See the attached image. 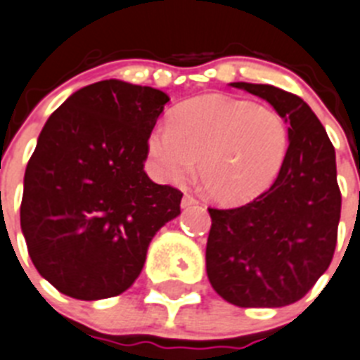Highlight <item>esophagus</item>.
I'll list each match as a JSON object with an SVG mask.
<instances>
[{"instance_id":"1","label":"esophagus","mask_w":360,"mask_h":360,"mask_svg":"<svg viewBox=\"0 0 360 360\" xmlns=\"http://www.w3.org/2000/svg\"><path fill=\"white\" fill-rule=\"evenodd\" d=\"M198 205V199L194 198V195H188L185 194L183 195V199H181V208H192Z\"/></svg>"}]
</instances>
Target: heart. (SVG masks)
Returning <instances> with one entry per match:
<instances>
[{
	"label": "heart",
	"instance_id": "1",
	"mask_svg": "<svg viewBox=\"0 0 360 360\" xmlns=\"http://www.w3.org/2000/svg\"><path fill=\"white\" fill-rule=\"evenodd\" d=\"M289 148L288 126L273 108L226 95L181 104L148 137L153 174L183 185L194 175L217 203H243L269 188Z\"/></svg>",
	"mask_w": 360,
	"mask_h": 360
}]
</instances>
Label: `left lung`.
<instances>
[{"mask_svg": "<svg viewBox=\"0 0 360 360\" xmlns=\"http://www.w3.org/2000/svg\"><path fill=\"white\" fill-rule=\"evenodd\" d=\"M285 120L289 148L271 188L238 208H208L207 274L214 291L240 307L300 300L331 264L340 219L335 148L300 96L267 84L232 82Z\"/></svg>", "mask_w": 360, "mask_h": 360, "instance_id": "left-lung-1", "label": "left lung"}]
</instances>
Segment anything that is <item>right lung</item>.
Returning a JSON list of instances; mask_svg holds the SVG:
<instances>
[{"label": "right lung", "instance_id": "1", "mask_svg": "<svg viewBox=\"0 0 360 360\" xmlns=\"http://www.w3.org/2000/svg\"><path fill=\"white\" fill-rule=\"evenodd\" d=\"M170 96L117 78L68 96L41 129L23 177L20 221L38 273L78 300L137 280L179 190L144 172L148 137Z\"/></svg>", "mask_w": 360, "mask_h": 360}]
</instances>
